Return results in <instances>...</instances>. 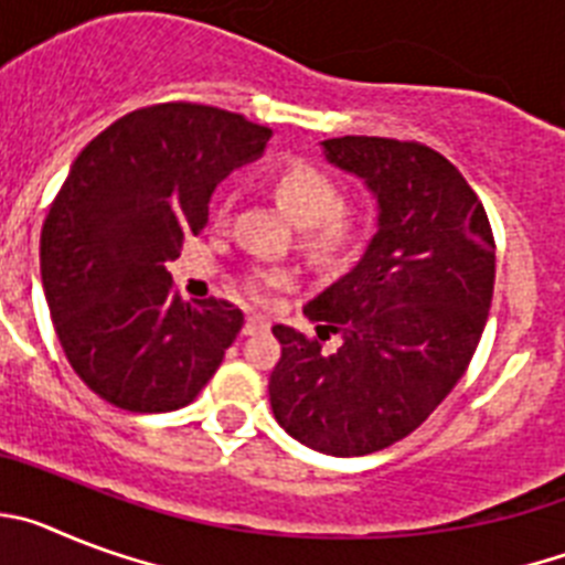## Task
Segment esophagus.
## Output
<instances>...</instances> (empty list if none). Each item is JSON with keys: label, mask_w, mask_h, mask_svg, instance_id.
Instances as JSON below:
<instances>
[{"label": "esophagus", "mask_w": 565, "mask_h": 565, "mask_svg": "<svg viewBox=\"0 0 565 565\" xmlns=\"http://www.w3.org/2000/svg\"><path fill=\"white\" fill-rule=\"evenodd\" d=\"M266 328H268V319L266 317H257V313H252V317L246 319V326H243V333H246V337H254V333L266 331Z\"/></svg>", "instance_id": "obj_1"}]
</instances>
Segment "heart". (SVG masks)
Returning <instances> with one entry per match:
<instances>
[{
  "label": "heart",
  "instance_id": "obj_1",
  "mask_svg": "<svg viewBox=\"0 0 565 565\" xmlns=\"http://www.w3.org/2000/svg\"><path fill=\"white\" fill-rule=\"evenodd\" d=\"M274 194L288 209L294 221L306 228V246L317 254H333L351 239L353 221L342 212V189L331 174L308 161H291L274 178ZM286 271H252L243 279V291L254 299L282 286Z\"/></svg>",
  "mask_w": 565,
  "mask_h": 565
}]
</instances>
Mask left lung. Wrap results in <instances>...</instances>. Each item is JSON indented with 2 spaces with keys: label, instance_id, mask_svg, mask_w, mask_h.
Segmentation results:
<instances>
[{
  "label": "left lung",
  "instance_id": "left-lung-1",
  "mask_svg": "<svg viewBox=\"0 0 565 565\" xmlns=\"http://www.w3.org/2000/svg\"><path fill=\"white\" fill-rule=\"evenodd\" d=\"M331 167L376 198V234L306 317L343 342L274 326L282 356L268 379L279 427L326 456H367L411 436L456 387L487 326L495 239L461 172L416 141L344 135Z\"/></svg>",
  "mask_w": 565,
  "mask_h": 565
}]
</instances>
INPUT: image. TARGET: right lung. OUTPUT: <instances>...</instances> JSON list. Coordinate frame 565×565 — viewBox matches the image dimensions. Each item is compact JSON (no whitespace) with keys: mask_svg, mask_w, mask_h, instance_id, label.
<instances>
[{"mask_svg":"<svg viewBox=\"0 0 565 565\" xmlns=\"http://www.w3.org/2000/svg\"><path fill=\"white\" fill-rule=\"evenodd\" d=\"M271 129L206 104H154L82 149L42 226L53 328L89 391L129 413L186 407L243 328L226 299L183 302L167 263L201 234L232 169Z\"/></svg>","mask_w":565,"mask_h":565,"instance_id":"right-lung-1","label":"right lung"}]
</instances>
